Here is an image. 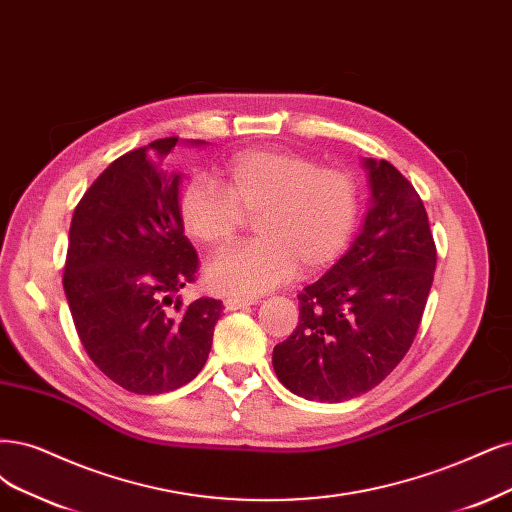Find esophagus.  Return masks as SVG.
I'll return each instance as SVG.
<instances>
[{
	"instance_id": "obj_1",
	"label": "esophagus",
	"mask_w": 512,
	"mask_h": 512,
	"mask_svg": "<svg viewBox=\"0 0 512 512\" xmlns=\"http://www.w3.org/2000/svg\"><path fill=\"white\" fill-rule=\"evenodd\" d=\"M255 304V299H244V297H225L223 306L225 310H244Z\"/></svg>"
}]
</instances>
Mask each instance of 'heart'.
<instances>
[{"mask_svg":"<svg viewBox=\"0 0 512 512\" xmlns=\"http://www.w3.org/2000/svg\"><path fill=\"white\" fill-rule=\"evenodd\" d=\"M223 185L196 177L183 187L185 232L208 249L230 244L246 215L259 240L221 253L206 285L232 297H257L287 282L297 268L314 274L346 251L358 221V185L342 168L285 149H249L227 160Z\"/></svg>","mask_w":512,"mask_h":512,"instance_id":"obj_1","label":"heart"}]
</instances>
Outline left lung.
<instances>
[{
  "label": "left lung",
  "instance_id": "obj_1",
  "mask_svg": "<svg viewBox=\"0 0 512 512\" xmlns=\"http://www.w3.org/2000/svg\"><path fill=\"white\" fill-rule=\"evenodd\" d=\"M369 208L346 255L297 295L299 325L278 344L280 384L342 403L382 384L413 344L437 268L428 215L386 160L363 158Z\"/></svg>",
  "mask_w": 512,
  "mask_h": 512
}]
</instances>
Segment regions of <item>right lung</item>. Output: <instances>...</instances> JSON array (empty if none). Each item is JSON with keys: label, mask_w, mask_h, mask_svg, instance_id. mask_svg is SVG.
<instances>
[{"label": "right lung", "mask_w": 512, "mask_h": 512, "mask_svg": "<svg viewBox=\"0 0 512 512\" xmlns=\"http://www.w3.org/2000/svg\"><path fill=\"white\" fill-rule=\"evenodd\" d=\"M177 137L111 162L75 206L63 287L92 363L135 394H162L202 371L219 299L175 297L198 270L183 234L181 175L164 168ZM200 147L204 141H187Z\"/></svg>", "instance_id": "1"}]
</instances>
